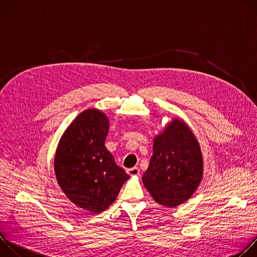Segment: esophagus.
I'll use <instances>...</instances> for the list:
<instances>
[{"label":"esophagus","mask_w":257,"mask_h":257,"mask_svg":"<svg viewBox=\"0 0 257 257\" xmlns=\"http://www.w3.org/2000/svg\"><path fill=\"white\" fill-rule=\"evenodd\" d=\"M127 173L130 175V176H138L140 174V170L136 167L134 168H131V169H128L127 170Z\"/></svg>","instance_id":"34e87169"}]
</instances>
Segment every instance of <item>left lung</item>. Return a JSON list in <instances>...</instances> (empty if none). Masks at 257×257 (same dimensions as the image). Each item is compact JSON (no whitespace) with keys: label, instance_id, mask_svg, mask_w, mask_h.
I'll use <instances>...</instances> for the list:
<instances>
[{"label":"left lung","instance_id":"8db88e82","mask_svg":"<svg viewBox=\"0 0 257 257\" xmlns=\"http://www.w3.org/2000/svg\"><path fill=\"white\" fill-rule=\"evenodd\" d=\"M203 176L200 145L189 126L171 121L154 139L153 157L142 182L156 202L175 207L196 191Z\"/></svg>","mask_w":257,"mask_h":257}]
</instances>
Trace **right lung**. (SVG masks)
<instances>
[{
    "instance_id": "add662e5",
    "label": "right lung",
    "mask_w": 257,
    "mask_h": 257,
    "mask_svg": "<svg viewBox=\"0 0 257 257\" xmlns=\"http://www.w3.org/2000/svg\"><path fill=\"white\" fill-rule=\"evenodd\" d=\"M108 127L105 114L85 109L65 130L55 156L54 169L62 191L91 213L113 204L130 177L105 148Z\"/></svg>"
}]
</instances>
